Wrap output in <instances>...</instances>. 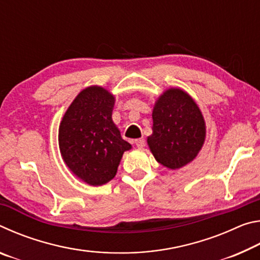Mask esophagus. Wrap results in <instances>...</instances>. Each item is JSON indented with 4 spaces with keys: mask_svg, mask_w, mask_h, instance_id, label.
<instances>
[{
    "mask_svg": "<svg viewBox=\"0 0 260 260\" xmlns=\"http://www.w3.org/2000/svg\"><path fill=\"white\" fill-rule=\"evenodd\" d=\"M135 146L138 147L139 149H142L144 146H146V141H144V139H138L134 141Z\"/></svg>",
    "mask_w": 260,
    "mask_h": 260,
    "instance_id": "34e87169",
    "label": "esophagus"
}]
</instances>
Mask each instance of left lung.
<instances>
[{
	"mask_svg": "<svg viewBox=\"0 0 260 260\" xmlns=\"http://www.w3.org/2000/svg\"><path fill=\"white\" fill-rule=\"evenodd\" d=\"M152 120L148 146L155 159L167 169L187 165L203 147V114L195 101L180 88H170L158 98Z\"/></svg>",
	"mask_w": 260,
	"mask_h": 260,
	"instance_id": "8db88e82",
	"label": "left lung"
}]
</instances>
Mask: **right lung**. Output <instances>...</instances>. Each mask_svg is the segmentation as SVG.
<instances>
[{
    "mask_svg": "<svg viewBox=\"0 0 260 260\" xmlns=\"http://www.w3.org/2000/svg\"><path fill=\"white\" fill-rule=\"evenodd\" d=\"M114 96L99 86L78 94L58 131L61 157L71 172L90 186L114 178L124 152L132 148L112 121Z\"/></svg>",
    "mask_w": 260,
    "mask_h": 260,
    "instance_id": "1",
    "label": "right lung"
}]
</instances>
